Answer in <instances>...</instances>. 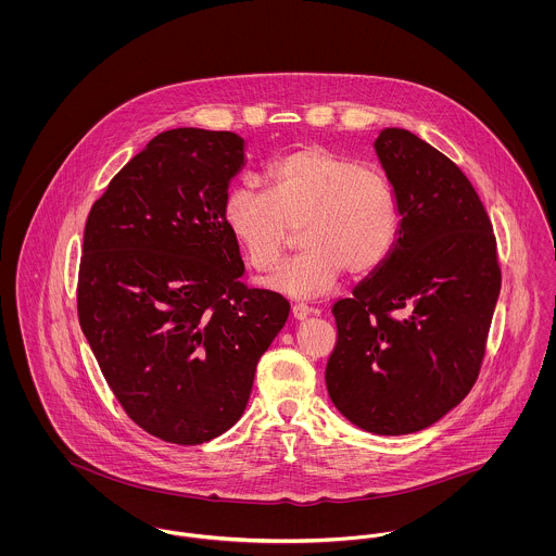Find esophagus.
<instances>
[{"label":"esophagus","instance_id":"1","mask_svg":"<svg viewBox=\"0 0 556 556\" xmlns=\"http://www.w3.org/2000/svg\"><path fill=\"white\" fill-rule=\"evenodd\" d=\"M311 313H313V308H311V306H306V304H302V302H296V304L292 306V315H294L299 321L306 319Z\"/></svg>","mask_w":556,"mask_h":556}]
</instances>
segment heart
I'll return each mask as SVG.
<instances>
[{
  "label": "heart",
  "mask_w": 556,
  "mask_h": 556,
  "mask_svg": "<svg viewBox=\"0 0 556 556\" xmlns=\"http://www.w3.org/2000/svg\"><path fill=\"white\" fill-rule=\"evenodd\" d=\"M266 190L241 184L226 192L228 232L257 270H270L294 245L302 254L266 283L294 299L328 292L346 270L364 277L379 268L400 232V203L389 177L372 165L304 146L275 161Z\"/></svg>",
  "instance_id": "1"
}]
</instances>
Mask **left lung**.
Instances as JSON below:
<instances>
[{"label": "left lung", "mask_w": 556, "mask_h": 556, "mask_svg": "<svg viewBox=\"0 0 556 556\" xmlns=\"http://www.w3.org/2000/svg\"><path fill=\"white\" fill-rule=\"evenodd\" d=\"M375 150L400 232L383 264L332 308L339 341L326 384L353 426L402 435L470 393L502 270L491 219L451 159L406 128H383Z\"/></svg>", "instance_id": "1"}]
</instances>
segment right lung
I'll return each mask as SVG.
<instances>
[{"label": "right lung", "mask_w": 556, "mask_h": 556, "mask_svg": "<svg viewBox=\"0 0 556 556\" xmlns=\"http://www.w3.org/2000/svg\"><path fill=\"white\" fill-rule=\"evenodd\" d=\"M243 165L237 132L165 130L86 219V341L128 417L173 444H203L241 419L257 359L290 315L281 294L239 281L222 205Z\"/></svg>", "instance_id": "add662e5"}]
</instances>
